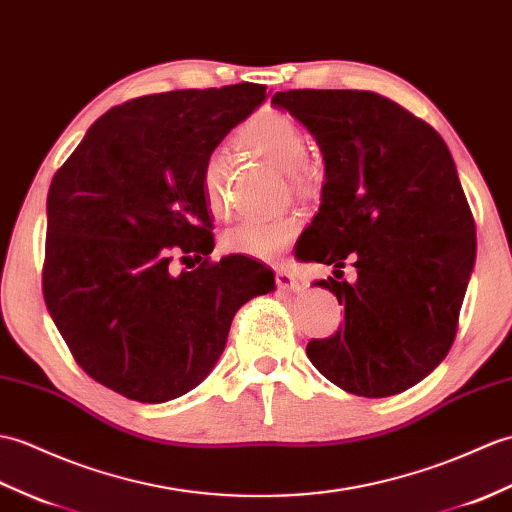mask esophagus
I'll list each match as a JSON object with an SVG mask.
<instances>
[{
  "mask_svg": "<svg viewBox=\"0 0 512 512\" xmlns=\"http://www.w3.org/2000/svg\"><path fill=\"white\" fill-rule=\"evenodd\" d=\"M275 279H277V285L281 290H299L301 288L299 279L294 277V272L288 270V268H283V266L275 268Z\"/></svg>",
  "mask_w": 512,
  "mask_h": 512,
  "instance_id": "esophagus-1",
  "label": "esophagus"
}]
</instances>
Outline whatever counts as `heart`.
<instances>
[{
	"label": "heart",
	"instance_id": "b5f03b06",
	"mask_svg": "<svg viewBox=\"0 0 512 512\" xmlns=\"http://www.w3.org/2000/svg\"><path fill=\"white\" fill-rule=\"evenodd\" d=\"M237 137L244 146L285 170L292 185L305 187L314 181L316 168L303 157L305 135L290 115L275 109L259 111L242 124ZM227 174V150L213 148L200 168V189L213 216H222L227 211ZM296 229H299V218L294 213H279V216L270 218H248L224 233L222 244L229 253L275 259L288 248Z\"/></svg>",
	"mask_w": 512,
	"mask_h": 512
}]
</instances>
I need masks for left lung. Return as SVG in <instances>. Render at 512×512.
I'll use <instances>...</instances> for the list:
<instances>
[{
  "instance_id": "8db88e82",
  "label": "left lung",
  "mask_w": 512,
  "mask_h": 512,
  "mask_svg": "<svg viewBox=\"0 0 512 512\" xmlns=\"http://www.w3.org/2000/svg\"><path fill=\"white\" fill-rule=\"evenodd\" d=\"M272 104L325 159L323 202L294 255L358 268L355 283L316 281L344 323L307 342V358L351 395H399L445 360L473 270L475 222L454 159L430 124L373 91L290 89Z\"/></svg>"
}]
</instances>
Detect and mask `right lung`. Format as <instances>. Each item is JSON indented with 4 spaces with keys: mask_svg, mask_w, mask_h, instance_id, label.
I'll list each match as a JSON object with an SVG mask.
<instances>
[{
    "mask_svg": "<svg viewBox=\"0 0 512 512\" xmlns=\"http://www.w3.org/2000/svg\"><path fill=\"white\" fill-rule=\"evenodd\" d=\"M264 98L240 82L117 104L52 178L43 299L78 366L117 395L163 403L196 388L235 312L275 290L251 257L209 259L200 189L202 161ZM174 258L195 270L174 273Z\"/></svg>",
    "mask_w": 512,
    "mask_h": 512,
    "instance_id": "1",
    "label": "right lung"
}]
</instances>
